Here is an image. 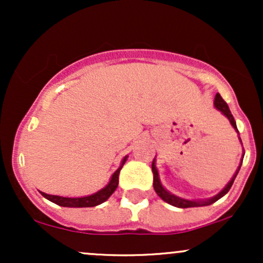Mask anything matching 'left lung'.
<instances>
[{
  "instance_id": "1",
  "label": "left lung",
  "mask_w": 263,
  "mask_h": 263,
  "mask_svg": "<svg viewBox=\"0 0 263 263\" xmlns=\"http://www.w3.org/2000/svg\"><path fill=\"white\" fill-rule=\"evenodd\" d=\"M214 105H215V107L218 108V110L221 111V112L224 114L226 117H228L229 121L231 122L232 127H234V128L236 129V131H237L236 122H235L234 116H232L231 111L229 110L228 104H226V102L224 101V99H222L221 96H220V93H216V96H215V101H214ZM237 132H238V131H237ZM241 164H242V162H241ZM241 164L238 165V170L236 171V173H235V176L232 177V179L230 180V182H229L228 185H226L225 188L222 189L221 192L219 193L218 195H215V197H214V198L209 199V200H203V201H192V200H185V199H182V198H178V197H176V195L171 194L170 192H167V190H165L164 188H163L162 184H161V182H159L158 172H157V170H156L155 159H153V162H152V172H153V188H155L156 193H157V194H158V197H159V198H162L163 200L167 201L168 204L173 205V206H177V208H183V209H184V208L206 206V205H210V204L215 203V201H218L220 198L224 197V195L226 194V193H228L229 190H230V188L232 186V184H234L235 178H236L237 173H238V171H240Z\"/></svg>"
}]
</instances>
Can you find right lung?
Listing matches in <instances>:
<instances>
[{"label": "right lung", "instance_id": "obj_1", "mask_svg": "<svg viewBox=\"0 0 263 263\" xmlns=\"http://www.w3.org/2000/svg\"><path fill=\"white\" fill-rule=\"evenodd\" d=\"M126 162V157L123 158L121 167L119 168L111 177L110 183L105 186L104 189L99 190L98 193L95 194L89 195V197H84V198H64V197H58V195H49L45 194V193L41 192V194L43 195L44 198H47L48 200H50L52 203L59 205V206H66V208H91V206H96V205L104 203L106 201L108 198L111 197V194L116 190L117 185H119V174L120 171H121L122 165L125 164Z\"/></svg>", "mask_w": 263, "mask_h": 263}]
</instances>
